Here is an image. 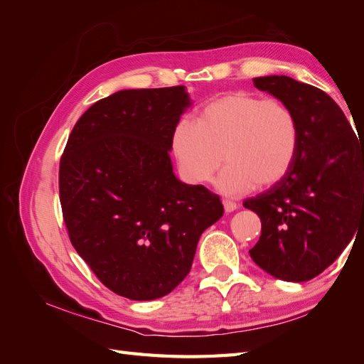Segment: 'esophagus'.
Segmentation results:
<instances>
[{"instance_id":"esophagus-1","label":"esophagus","mask_w":364,"mask_h":364,"mask_svg":"<svg viewBox=\"0 0 364 364\" xmlns=\"http://www.w3.org/2000/svg\"><path fill=\"white\" fill-rule=\"evenodd\" d=\"M223 208H225L226 213H232V211H235V209L238 208V205H237L234 200L225 199V200H223Z\"/></svg>"}]
</instances>
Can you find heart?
<instances>
[{
    "label": "heart",
    "instance_id": "heart-1",
    "mask_svg": "<svg viewBox=\"0 0 364 364\" xmlns=\"http://www.w3.org/2000/svg\"><path fill=\"white\" fill-rule=\"evenodd\" d=\"M301 124L293 109L278 98L238 91L209 102L197 123L182 118L173 130V151L191 183L217 179L226 196L269 188L287 178L299 155Z\"/></svg>",
    "mask_w": 364,
    "mask_h": 364
}]
</instances>
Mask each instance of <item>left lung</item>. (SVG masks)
Listing matches in <instances>:
<instances>
[{
    "instance_id": "1",
    "label": "left lung",
    "mask_w": 364,
    "mask_h": 364,
    "mask_svg": "<svg viewBox=\"0 0 364 364\" xmlns=\"http://www.w3.org/2000/svg\"><path fill=\"white\" fill-rule=\"evenodd\" d=\"M258 90L289 105L301 124L287 178L243 205L261 220L249 253L272 277L304 282L338 258L364 222V144L338 105L287 75L255 77Z\"/></svg>"
}]
</instances>
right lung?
<instances>
[{"label": "right lung", "instance_id": "add662e5", "mask_svg": "<svg viewBox=\"0 0 364 364\" xmlns=\"http://www.w3.org/2000/svg\"><path fill=\"white\" fill-rule=\"evenodd\" d=\"M183 86L119 91L77 121L59 165L71 245L103 285L132 301L168 294L197 241L223 215L220 197L173 174L168 150Z\"/></svg>", "mask_w": 364, "mask_h": 364}]
</instances>
